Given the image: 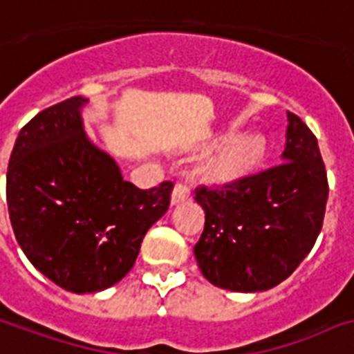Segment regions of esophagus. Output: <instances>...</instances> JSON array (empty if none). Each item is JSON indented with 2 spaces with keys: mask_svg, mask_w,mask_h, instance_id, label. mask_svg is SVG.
Here are the masks:
<instances>
[{
  "mask_svg": "<svg viewBox=\"0 0 354 354\" xmlns=\"http://www.w3.org/2000/svg\"><path fill=\"white\" fill-rule=\"evenodd\" d=\"M190 197V188L186 185H183V183H177L174 188V194H171V205H179V203L188 201Z\"/></svg>",
  "mask_w": 354,
  "mask_h": 354,
  "instance_id": "1",
  "label": "esophagus"
}]
</instances>
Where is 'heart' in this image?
<instances>
[{"mask_svg": "<svg viewBox=\"0 0 354 354\" xmlns=\"http://www.w3.org/2000/svg\"><path fill=\"white\" fill-rule=\"evenodd\" d=\"M266 138L262 134H242L221 146L218 153L208 158L203 166L205 179L214 183H227L242 177L264 157Z\"/></svg>", "mask_w": 354, "mask_h": 354, "instance_id": "b5f03b06", "label": "heart"}]
</instances>
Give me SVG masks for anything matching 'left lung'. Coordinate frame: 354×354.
Segmentation results:
<instances>
[{
	"instance_id": "left-lung-1",
	"label": "left lung",
	"mask_w": 354,
	"mask_h": 354,
	"mask_svg": "<svg viewBox=\"0 0 354 354\" xmlns=\"http://www.w3.org/2000/svg\"><path fill=\"white\" fill-rule=\"evenodd\" d=\"M327 197L317 138L288 112L281 164L218 188H196L205 210V229L194 248L203 277L232 292L281 284L314 248Z\"/></svg>"
}]
</instances>
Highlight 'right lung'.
Here are the masks:
<instances>
[{"label":"right lung","instance_id":"add662e5","mask_svg":"<svg viewBox=\"0 0 354 354\" xmlns=\"http://www.w3.org/2000/svg\"><path fill=\"white\" fill-rule=\"evenodd\" d=\"M81 95L24 125L7 169L15 236L35 268L73 294L127 275L147 229L169 207L171 180L140 190L84 134Z\"/></svg>","mask_w":354,"mask_h":354}]
</instances>
